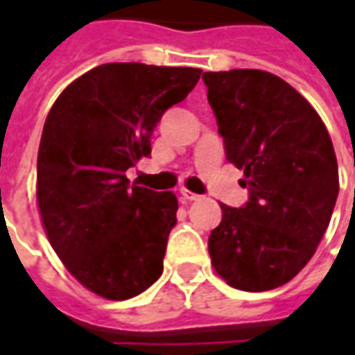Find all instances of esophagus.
Listing matches in <instances>:
<instances>
[{
  "label": "esophagus",
  "instance_id": "esophagus-1",
  "mask_svg": "<svg viewBox=\"0 0 355 355\" xmlns=\"http://www.w3.org/2000/svg\"><path fill=\"white\" fill-rule=\"evenodd\" d=\"M180 196H182V200H184V201L200 200V196H198V193L190 192V190H186V188H182V190H180Z\"/></svg>",
  "mask_w": 355,
  "mask_h": 355
}]
</instances>
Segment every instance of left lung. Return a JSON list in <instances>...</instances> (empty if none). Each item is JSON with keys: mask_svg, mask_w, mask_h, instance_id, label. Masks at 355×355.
I'll use <instances>...</instances> for the list:
<instances>
[{"mask_svg": "<svg viewBox=\"0 0 355 355\" xmlns=\"http://www.w3.org/2000/svg\"><path fill=\"white\" fill-rule=\"evenodd\" d=\"M203 81L226 159L243 169L239 184L249 190L245 205H220L211 262L234 289H275L327 230L338 196L335 148L310 102L274 73L205 72Z\"/></svg>", "mask_w": 355, "mask_h": 355, "instance_id": "left-lung-1", "label": "left lung"}]
</instances>
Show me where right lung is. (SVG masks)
<instances>
[{
  "label": "right lung",
  "mask_w": 355,
  "mask_h": 355,
  "mask_svg": "<svg viewBox=\"0 0 355 355\" xmlns=\"http://www.w3.org/2000/svg\"><path fill=\"white\" fill-rule=\"evenodd\" d=\"M200 68L112 62L70 83L45 119L37 205L68 272L108 300L140 295L163 272L177 196L129 184L152 152L162 116L182 102Z\"/></svg>",
  "instance_id": "obj_1"
}]
</instances>
